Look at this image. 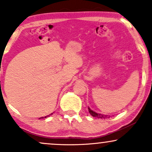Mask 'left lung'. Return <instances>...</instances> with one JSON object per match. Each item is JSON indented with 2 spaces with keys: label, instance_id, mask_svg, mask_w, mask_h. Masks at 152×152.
<instances>
[{
  "label": "left lung",
  "instance_id": "1",
  "mask_svg": "<svg viewBox=\"0 0 152 152\" xmlns=\"http://www.w3.org/2000/svg\"><path fill=\"white\" fill-rule=\"evenodd\" d=\"M88 112L90 114L92 115L93 117H96V118H103V119H107V118H109L110 115H103V114H100V113H96L95 111L92 110L90 107H88Z\"/></svg>",
  "mask_w": 152,
  "mask_h": 152
}]
</instances>
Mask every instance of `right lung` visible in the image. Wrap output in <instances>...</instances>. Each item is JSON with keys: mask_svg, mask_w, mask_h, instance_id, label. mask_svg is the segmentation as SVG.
Here are the masks:
<instances>
[{"mask_svg": "<svg viewBox=\"0 0 152 152\" xmlns=\"http://www.w3.org/2000/svg\"><path fill=\"white\" fill-rule=\"evenodd\" d=\"M52 114H53V113H51V114H49V115H47V116H45V118H47V117H49V116L52 115ZM44 118V117H43V118ZM40 118H39V119H40Z\"/></svg>", "mask_w": 152, "mask_h": 152, "instance_id": "obj_1", "label": "right lung"}]
</instances>
